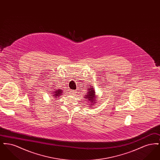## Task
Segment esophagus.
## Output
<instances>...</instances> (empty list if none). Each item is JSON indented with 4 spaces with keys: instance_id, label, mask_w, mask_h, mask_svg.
Returning <instances> with one entry per match:
<instances>
[{
    "instance_id": "obj_1",
    "label": "esophagus",
    "mask_w": 160,
    "mask_h": 160,
    "mask_svg": "<svg viewBox=\"0 0 160 160\" xmlns=\"http://www.w3.org/2000/svg\"><path fill=\"white\" fill-rule=\"evenodd\" d=\"M70 93H71V95H75V94H76L77 91H72V90Z\"/></svg>"
}]
</instances>
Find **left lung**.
<instances>
[{
	"instance_id": "8db88e82",
	"label": "left lung",
	"mask_w": 160,
	"mask_h": 160,
	"mask_svg": "<svg viewBox=\"0 0 160 160\" xmlns=\"http://www.w3.org/2000/svg\"><path fill=\"white\" fill-rule=\"evenodd\" d=\"M90 88H88L87 93L85 96H84V99H86L87 102H89V104H88L90 107H93V106H95L96 104L97 100L98 99L97 95L95 94V91L94 90L93 86H89Z\"/></svg>"
}]
</instances>
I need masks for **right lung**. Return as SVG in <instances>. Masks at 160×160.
I'll return each mask as SVG.
<instances>
[{"mask_svg":"<svg viewBox=\"0 0 160 160\" xmlns=\"http://www.w3.org/2000/svg\"><path fill=\"white\" fill-rule=\"evenodd\" d=\"M52 93L53 94V95H52V97H54V98L55 99H58V98L60 97L61 95H62L63 91L61 89H54V91Z\"/></svg>","mask_w":160,"mask_h":160,"instance_id":"obj_1","label":"right lung"}]
</instances>
